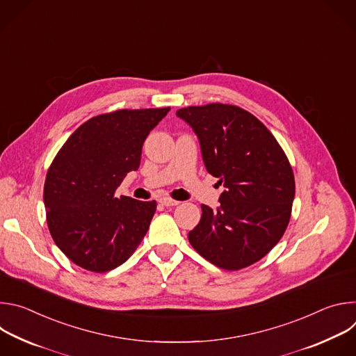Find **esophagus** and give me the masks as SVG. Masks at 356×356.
<instances>
[{
    "label": "esophagus",
    "instance_id": "obj_1",
    "mask_svg": "<svg viewBox=\"0 0 356 356\" xmlns=\"http://www.w3.org/2000/svg\"><path fill=\"white\" fill-rule=\"evenodd\" d=\"M159 202L162 206H166V207H173V206H177V204H180V201H177V200H173L172 197H162L161 200H159Z\"/></svg>",
    "mask_w": 356,
    "mask_h": 356
}]
</instances>
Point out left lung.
Listing matches in <instances>:
<instances>
[{
    "instance_id": "8db88e82",
    "label": "left lung",
    "mask_w": 356,
    "mask_h": 356,
    "mask_svg": "<svg viewBox=\"0 0 356 356\" xmlns=\"http://www.w3.org/2000/svg\"><path fill=\"white\" fill-rule=\"evenodd\" d=\"M197 134L202 161L225 191L214 211L201 204L188 232L200 255L225 270L261 261L283 236L296 193L294 175L272 132L246 110L213 103L177 110Z\"/></svg>"
}]
</instances>
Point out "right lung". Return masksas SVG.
<instances>
[{
    "label": "right lung",
    "mask_w": 356,
    "mask_h": 356,
    "mask_svg": "<svg viewBox=\"0 0 356 356\" xmlns=\"http://www.w3.org/2000/svg\"><path fill=\"white\" fill-rule=\"evenodd\" d=\"M166 108L117 110L90 118L50 163L43 201L50 235L77 266L104 273L122 265L146 235L156 201L115 191L138 170L142 145Z\"/></svg>",
    "instance_id": "obj_1"
}]
</instances>
